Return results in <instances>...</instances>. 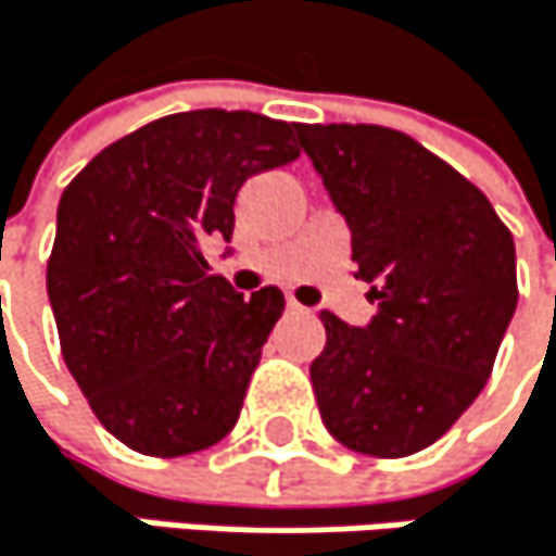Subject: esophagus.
Masks as SVG:
<instances>
[{"mask_svg":"<svg viewBox=\"0 0 556 556\" xmlns=\"http://www.w3.org/2000/svg\"><path fill=\"white\" fill-rule=\"evenodd\" d=\"M287 309H290V313H306V309H303V306H300L293 296H287Z\"/></svg>","mask_w":556,"mask_h":556,"instance_id":"obj_1","label":"esophagus"}]
</instances>
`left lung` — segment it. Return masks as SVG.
<instances>
[{"label": "left lung", "instance_id": "8db88e82", "mask_svg": "<svg viewBox=\"0 0 556 556\" xmlns=\"http://www.w3.org/2000/svg\"><path fill=\"white\" fill-rule=\"evenodd\" d=\"M296 131L352 233L355 280L376 303L366 326L319 313L326 349L309 376L323 425L359 455H415L491 376L518 306L514 237L471 180L402 131Z\"/></svg>", "mask_w": 556, "mask_h": 556}]
</instances>
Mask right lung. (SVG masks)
Instances as JSON below:
<instances>
[{
    "instance_id": "1",
    "label": "right lung",
    "mask_w": 556,
    "mask_h": 556,
    "mask_svg": "<svg viewBox=\"0 0 556 556\" xmlns=\"http://www.w3.org/2000/svg\"><path fill=\"white\" fill-rule=\"evenodd\" d=\"M300 157L296 125L201 108L114 141L65 187L49 260L62 355L98 421L141 455L227 439L283 293L250 300L204 247L233 237L247 177Z\"/></svg>"
}]
</instances>
